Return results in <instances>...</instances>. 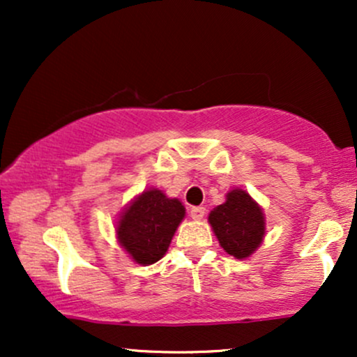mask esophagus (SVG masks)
<instances>
[{"label":"esophagus","instance_id":"obj_1","mask_svg":"<svg viewBox=\"0 0 357 357\" xmlns=\"http://www.w3.org/2000/svg\"><path fill=\"white\" fill-rule=\"evenodd\" d=\"M204 213H206V210H204L203 206H192L190 210V215L192 220H202L204 216Z\"/></svg>","mask_w":357,"mask_h":357}]
</instances>
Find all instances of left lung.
Instances as JSON below:
<instances>
[{
    "label": "left lung",
    "instance_id": "8db88e82",
    "mask_svg": "<svg viewBox=\"0 0 357 357\" xmlns=\"http://www.w3.org/2000/svg\"><path fill=\"white\" fill-rule=\"evenodd\" d=\"M221 248L235 258H247L260 247L265 236V216L261 208L243 190H231L227 202L208 216Z\"/></svg>",
    "mask_w": 357,
    "mask_h": 357
}]
</instances>
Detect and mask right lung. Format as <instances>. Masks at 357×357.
<instances>
[{
  "label": "right lung",
  "mask_w": 357,
  "mask_h": 357,
  "mask_svg": "<svg viewBox=\"0 0 357 357\" xmlns=\"http://www.w3.org/2000/svg\"><path fill=\"white\" fill-rule=\"evenodd\" d=\"M179 199L161 190H147L130 202L117 223V240L139 265H153L166 255L174 231L184 218Z\"/></svg>",
  "instance_id": "obj_1"
}]
</instances>
